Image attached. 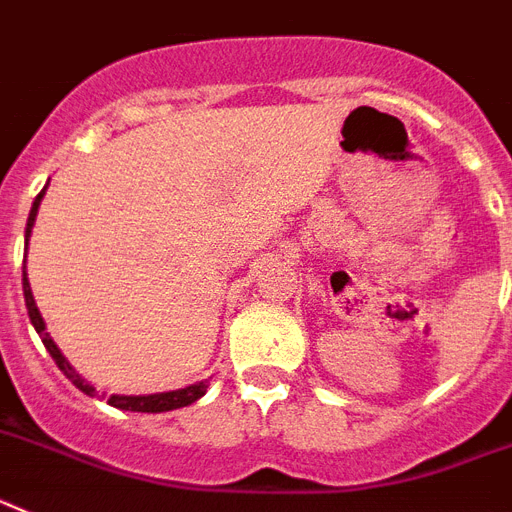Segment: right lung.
Wrapping results in <instances>:
<instances>
[{"label": "right lung", "mask_w": 512, "mask_h": 512, "mask_svg": "<svg viewBox=\"0 0 512 512\" xmlns=\"http://www.w3.org/2000/svg\"><path fill=\"white\" fill-rule=\"evenodd\" d=\"M49 187V184H46ZM46 187L41 190V195L33 200V208H30V216H28V226H25V252H28V239H30V231H33V223H36V213H38V205H41V197L46 195ZM23 296H25V307H28V317L33 322V328L36 333L41 336L44 341L46 351L51 354V359L57 362V367L62 369L67 380H72L75 388L83 390L85 395H96V388L88 385L83 377L77 375L75 369L70 367V362L64 359L62 351L57 349V343L51 341V336L46 333V322L41 317L36 307V299H33V291H30V283H28V273H25V265H23ZM205 390H208V382H195V385H187V388H179V390H169V393H153V395H109V403L114 409H122V411H140V414H161V411H174V409H182V406H190L195 403L197 398H203Z\"/></svg>", "instance_id": "obj_1"}]
</instances>
